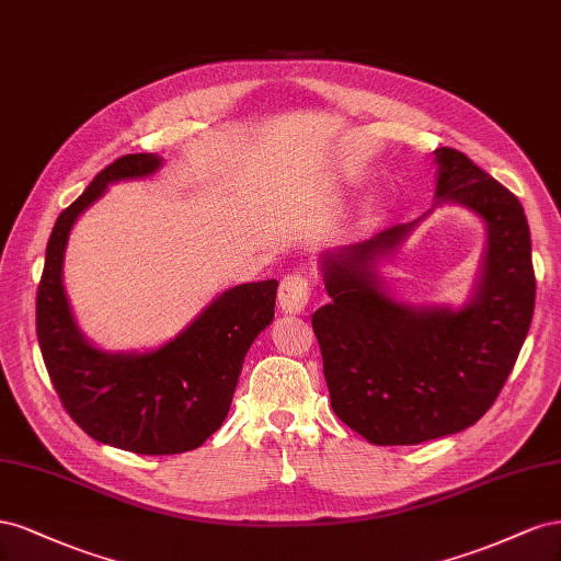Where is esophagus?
I'll return each mask as SVG.
<instances>
[{
	"mask_svg": "<svg viewBox=\"0 0 561 561\" xmlns=\"http://www.w3.org/2000/svg\"><path fill=\"white\" fill-rule=\"evenodd\" d=\"M310 302V282L306 275H286L279 284V306L284 312L298 314L308 308Z\"/></svg>",
	"mask_w": 561,
	"mask_h": 561,
	"instance_id": "obj_1",
	"label": "esophagus"
}]
</instances>
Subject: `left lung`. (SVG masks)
Listing matches in <instances>:
<instances>
[{
  "instance_id": "obj_1",
  "label": "left lung",
  "mask_w": 561,
  "mask_h": 561,
  "mask_svg": "<svg viewBox=\"0 0 561 561\" xmlns=\"http://www.w3.org/2000/svg\"><path fill=\"white\" fill-rule=\"evenodd\" d=\"M435 154L439 202L466 204L489 226L474 300L458 312H415L378 289L374 261L402 242L413 220L327 255L331 302L312 314L333 413L380 446L474 425L501 394L534 317L531 234L519 199L468 154Z\"/></svg>"
}]
</instances>
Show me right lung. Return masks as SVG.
<instances>
[{"label": "right lung", "mask_w": 561, "mask_h": 561, "mask_svg": "<svg viewBox=\"0 0 561 561\" xmlns=\"http://www.w3.org/2000/svg\"><path fill=\"white\" fill-rule=\"evenodd\" d=\"M162 159L124 154L107 164L56 220L37 289V341L70 419L89 437L142 456L197 449L226 421L253 339L275 317L277 279L220 294L171 343L146 355H107L75 327L62 291L70 228L107 183L152 173Z\"/></svg>", "instance_id": "add662e5"}]
</instances>
